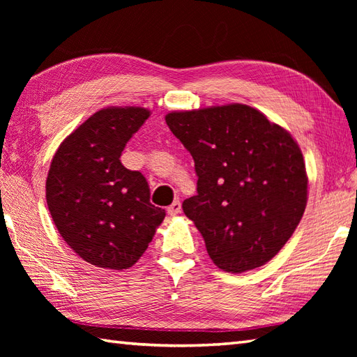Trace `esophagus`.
Returning <instances> with one entry per match:
<instances>
[{
	"instance_id": "esophagus-1",
	"label": "esophagus",
	"mask_w": 357,
	"mask_h": 357,
	"mask_svg": "<svg viewBox=\"0 0 357 357\" xmlns=\"http://www.w3.org/2000/svg\"><path fill=\"white\" fill-rule=\"evenodd\" d=\"M179 211H181V202H179V201H173L172 206L167 207V213H169L170 216L178 215Z\"/></svg>"
}]
</instances>
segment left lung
<instances>
[{"instance_id": "8db88e82", "label": "left lung", "mask_w": 357, "mask_h": 357, "mask_svg": "<svg viewBox=\"0 0 357 357\" xmlns=\"http://www.w3.org/2000/svg\"><path fill=\"white\" fill-rule=\"evenodd\" d=\"M165 123L193 156L198 193L183 210L211 261L229 273L267 264L305 211L308 178L298 142L245 104L172 112Z\"/></svg>"}]
</instances>
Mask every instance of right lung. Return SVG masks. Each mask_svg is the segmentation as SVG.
<instances>
[{
    "label": "right lung",
    "mask_w": 357,
    "mask_h": 357,
    "mask_svg": "<svg viewBox=\"0 0 357 357\" xmlns=\"http://www.w3.org/2000/svg\"><path fill=\"white\" fill-rule=\"evenodd\" d=\"M149 116L142 107L102 109L67 136L52 159L45 199L53 222L67 245L95 267H132L165 218L150 202L142 173L119 159Z\"/></svg>",
    "instance_id": "1"
}]
</instances>
